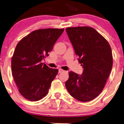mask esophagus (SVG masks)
Segmentation results:
<instances>
[{"mask_svg": "<svg viewBox=\"0 0 124 124\" xmlns=\"http://www.w3.org/2000/svg\"><path fill=\"white\" fill-rule=\"evenodd\" d=\"M63 72H64V70H62V69H59V73H62Z\"/></svg>", "mask_w": 124, "mask_h": 124, "instance_id": "34e87169", "label": "esophagus"}]
</instances>
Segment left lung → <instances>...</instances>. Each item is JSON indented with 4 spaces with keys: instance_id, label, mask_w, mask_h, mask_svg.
I'll return each mask as SVG.
<instances>
[{
    "instance_id": "obj_1",
    "label": "left lung",
    "mask_w": 124,
    "mask_h": 124,
    "mask_svg": "<svg viewBox=\"0 0 124 124\" xmlns=\"http://www.w3.org/2000/svg\"><path fill=\"white\" fill-rule=\"evenodd\" d=\"M66 31L84 68L81 75L69 72L66 88L78 101H92L102 91L111 73L113 65L111 46L91 27H70Z\"/></svg>"
}]
</instances>
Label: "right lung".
I'll return each instance as SVG.
<instances>
[{"instance_id": "add662e5", "label": "right lung", "mask_w": 124, "mask_h": 124, "mask_svg": "<svg viewBox=\"0 0 124 124\" xmlns=\"http://www.w3.org/2000/svg\"><path fill=\"white\" fill-rule=\"evenodd\" d=\"M64 29H40L32 31L17 45L12 57V73L18 90L25 99L38 101L47 95L59 70L41 61L48 56Z\"/></svg>"}]
</instances>
